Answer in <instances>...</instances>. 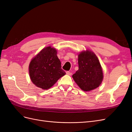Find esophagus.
<instances>
[{"mask_svg":"<svg viewBox=\"0 0 132 132\" xmlns=\"http://www.w3.org/2000/svg\"><path fill=\"white\" fill-rule=\"evenodd\" d=\"M66 74H67V75H71V74H72V73H71L70 72V71H67V72H66Z\"/></svg>","mask_w":132,"mask_h":132,"instance_id":"1","label":"esophagus"}]
</instances>
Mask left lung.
<instances>
[{
    "label": "left lung",
    "instance_id": "1",
    "mask_svg": "<svg viewBox=\"0 0 132 132\" xmlns=\"http://www.w3.org/2000/svg\"><path fill=\"white\" fill-rule=\"evenodd\" d=\"M79 69L73 78L80 88L85 91L100 86L103 80L102 68L96 54L91 51H82L78 55Z\"/></svg>",
    "mask_w": 132,
    "mask_h": 132
}]
</instances>
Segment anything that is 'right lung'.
<instances>
[{"mask_svg": "<svg viewBox=\"0 0 132 132\" xmlns=\"http://www.w3.org/2000/svg\"><path fill=\"white\" fill-rule=\"evenodd\" d=\"M57 53L54 48L47 47L32 59L29 65L30 77L37 87L48 89L66 74L61 68Z\"/></svg>", "mask_w": 132, "mask_h": 132, "instance_id": "right-lung-1", "label": "right lung"}]
</instances>
